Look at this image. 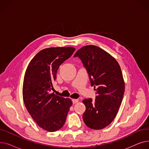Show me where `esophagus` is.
Segmentation results:
<instances>
[{"label": "esophagus", "instance_id": "34e87169", "mask_svg": "<svg viewBox=\"0 0 149 149\" xmlns=\"http://www.w3.org/2000/svg\"><path fill=\"white\" fill-rule=\"evenodd\" d=\"M72 103L73 104H75V103H77L78 102V101H79V100H78V99H72Z\"/></svg>", "mask_w": 149, "mask_h": 149}]
</instances>
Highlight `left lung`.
Here are the masks:
<instances>
[{"mask_svg":"<svg viewBox=\"0 0 149 149\" xmlns=\"http://www.w3.org/2000/svg\"><path fill=\"white\" fill-rule=\"evenodd\" d=\"M74 57L81 60L97 94L95 101H83V121L91 129H102L114 120L122 102L125 85L121 68L111 55L95 45L82 47Z\"/></svg>","mask_w":149,"mask_h":149,"instance_id":"left-lung-1","label":"left lung"}]
</instances>
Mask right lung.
<instances>
[{"label": "right lung", "mask_w": 149, "mask_h": 149, "mask_svg": "<svg viewBox=\"0 0 149 149\" xmlns=\"http://www.w3.org/2000/svg\"><path fill=\"white\" fill-rule=\"evenodd\" d=\"M73 47L46 48L31 60L25 72L23 98L28 112L38 126L48 132H56L65 123L72 102L51 93L57 70L72 56Z\"/></svg>", "instance_id": "obj_1"}]
</instances>
